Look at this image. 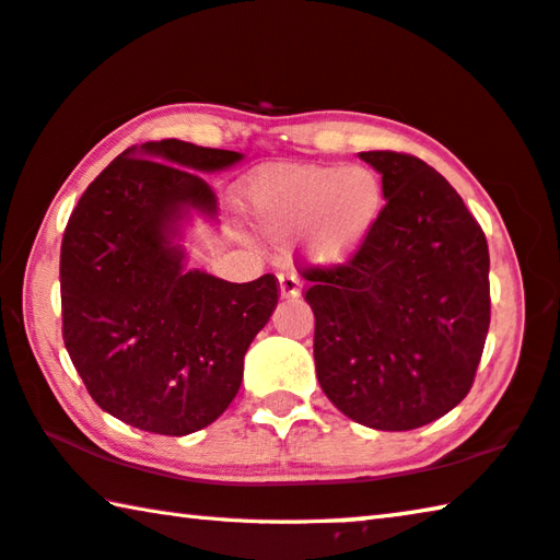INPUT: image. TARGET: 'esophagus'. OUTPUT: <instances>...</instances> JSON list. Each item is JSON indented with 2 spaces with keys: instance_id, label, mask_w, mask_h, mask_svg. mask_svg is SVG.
<instances>
[{
  "instance_id": "1",
  "label": "esophagus",
  "mask_w": 560,
  "mask_h": 560,
  "mask_svg": "<svg viewBox=\"0 0 560 560\" xmlns=\"http://www.w3.org/2000/svg\"><path fill=\"white\" fill-rule=\"evenodd\" d=\"M279 289L283 299H296L301 293V279L293 271H281L279 273Z\"/></svg>"
}]
</instances>
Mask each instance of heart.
Instances as JSON below:
<instances>
[{
    "label": "heart",
    "mask_w": 560,
    "mask_h": 560,
    "mask_svg": "<svg viewBox=\"0 0 560 560\" xmlns=\"http://www.w3.org/2000/svg\"><path fill=\"white\" fill-rule=\"evenodd\" d=\"M385 185L371 167L273 165L246 185L252 220L271 240L303 232V252L318 264L353 257L381 222Z\"/></svg>",
    "instance_id": "obj_1"
}]
</instances>
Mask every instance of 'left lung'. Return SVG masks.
Returning a JSON list of instances; mask_svg holds the SVG:
<instances>
[{"label": "left lung", "mask_w": 560, "mask_h": 560, "mask_svg": "<svg viewBox=\"0 0 560 560\" xmlns=\"http://www.w3.org/2000/svg\"><path fill=\"white\" fill-rule=\"evenodd\" d=\"M383 175L385 210L346 264L303 267L318 383L365 428L405 432L471 390L485 350L489 246L447 179L420 158L360 153Z\"/></svg>", "instance_id": "8db88e82"}]
</instances>
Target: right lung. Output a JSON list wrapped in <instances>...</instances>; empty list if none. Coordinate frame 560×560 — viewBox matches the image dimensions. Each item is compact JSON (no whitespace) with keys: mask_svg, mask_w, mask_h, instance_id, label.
<instances>
[{"mask_svg":"<svg viewBox=\"0 0 560 560\" xmlns=\"http://www.w3.org/2000/svg\"><path fill=\"white\" fill-rule=\"evenodd\" d=\"M234 150L160 140L128 148L73 207L61 242L63 343L101 410L183 438L212 424L242 385L244 353L267 326L279 281L230 283L185 271L173 244L185 212L214 217L202 175Z\"/></svg>","mask_w":560,"mask_h":560,"instance_id":"obj_1","label":"right lung"}]
</instances>
